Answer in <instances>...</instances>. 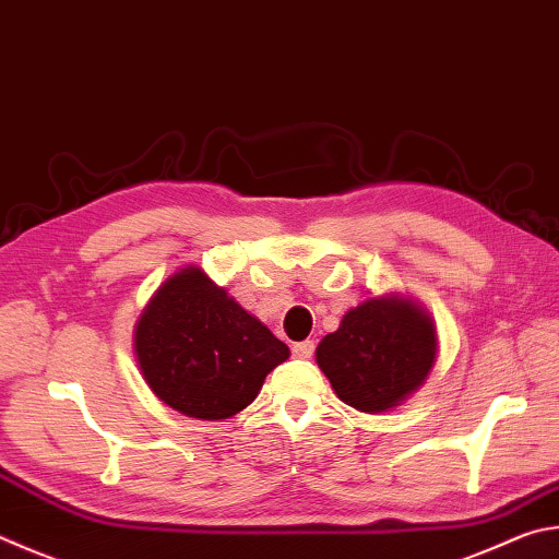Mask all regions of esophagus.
<instances>
[{
  "mask_svg": "<svg viewBox=\"0 0 559 559\" xmlns=\"http://www.w3.org/2000/svg\"><path fill=\"white\" fill-rule=\"evenodd\" d=\"M312 352H314V342H312V340H306V342L293 344V354H296L298 359H310V357H312Z\"/></svg>",
  "mask_w": 559,
  "mask_h": 559,
  "instance_id": "34e87169",
  "label": "esophagus"
}]
</instances>
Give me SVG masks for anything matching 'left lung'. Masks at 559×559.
Segmentation results:
<instances>
[{"label": "left lung", "mask_w": 559, "mask_h": 559, "mask_svg": "<svg viewBox=\"0 0 559 559\" xmlns=\"http://www.w3.org/2000/svg\"><path fill=\"white\" fill-rule=\"evenodd\" d=\"M314 361L342 403L389 413L423 389L438 361V332L428 308L399 293L361 300L324 334Z\"/></svg>", "instance_id": "obj_1"}]
</instances>
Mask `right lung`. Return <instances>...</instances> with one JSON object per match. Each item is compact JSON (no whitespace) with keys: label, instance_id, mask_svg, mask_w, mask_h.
I'll list each match as a JSON object with an SVG mask.
<instances>
[{"label":"right lung","instance_id":"add662e5","mask_svg":"<svg viewBox=\"0 0 559 559\" xmlns=\"http://www.w3.org/2000/svg\"><path fill=\"white\" fill-rule=\"evenodd\" d=\"M134 357L148 389L170 408L227 420L257 399L290 349L200 266H182L141 310Z\"/></svg>","mask_w":559,"mask_h":559}]
</instances>
